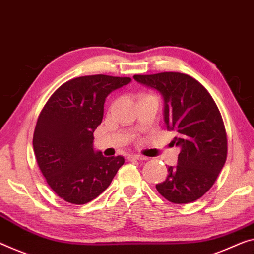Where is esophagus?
Here are the masks:
<instances>
[{"label": "esophagus", "instance_id": "esophagus-1", "mask_svg": "<svg viewBox=\"0 0 254 254\" xmlns=\"http://www.w3.org/2000/svg\"><path fill=\"white\" fill-rule=\"evenodd\" d=\"M128 160H137V161H143V160H146V158L144 155H139V154H129L128 155Z\"/></svg>", "mask_w": 254, "mask_h": 254}]
</instances>
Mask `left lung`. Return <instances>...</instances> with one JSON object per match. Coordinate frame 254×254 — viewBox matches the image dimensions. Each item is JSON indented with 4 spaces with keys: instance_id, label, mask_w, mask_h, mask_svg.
<instances>
[{
    "instance_id": "obj_1",
    "label": "left lung",
    "mask_w": 254,
    "mask_h": 254,
    "mask_svg": "<svg viewBox=\"0 0 254 254\" xmlns=\"http://www.w3.org/2000/svg\"><path fill=\"white\" fill-rule=\"evenodd\" d=\"M137 83L163 97V119L179 147L177 166L168 167L158 192L173 203H190L211 189L227 158V136L221 115L209 92L189 75L161 72L135 75Z\"/></svg>"
}]
</instances>
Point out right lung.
Instances as JSON below:
<instances>
[{
  "instance_id": "add662e5",
  "label": "right lung",
  "mask_w": 254,
  "mask_h": 254,
  "mask_svg": "<svg viewBox=\"0 0 254 254\" xmlns=\"http://www.w3.org/2000/svg\"><path fill=\"white\" fill-rule=\"evenodd\" d=\"M129 77L94 75L73 78L57 89L41 111L34 131L35 157L58 196L72 204L94 200L111 184L125 159L104 157L93 146L111 92Z\"/></svg>"
}]
</instances>
